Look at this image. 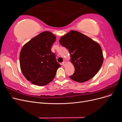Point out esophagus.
<instances>
[{"instance_id":"1","label":"esophagus","mask_w":122,"mask_h":122,"mask_svg":"<svg viewBox=\"0 0 122 122\" xmlns=\"http://www.w3.org/2000/svg\"><path fill=\"white\" fill-rule=\"evenodd\" d=\"M66 64V62L65 61H63V62H62V65L63 66H65Z\"/></svg>"}]
</instances>
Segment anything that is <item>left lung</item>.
<instances>
[{"mask_svg": "<svg viewBox=\"0 0 122 122\" xmlns=\"http://www.w3.org/2000/svg\"><path fill=\"white\" fill-rule=\"evenodd\" d=\"M61 46L69 50L71 61L75 67L72 80L84 82L96 74L103 61L101 46L82 33L71 30L61 36L60 40Z\"/></svg>", "mask_w": 122, "mask_h": 122, "instance_id": "8db88e82", "label": "left lung"}]
</instances>
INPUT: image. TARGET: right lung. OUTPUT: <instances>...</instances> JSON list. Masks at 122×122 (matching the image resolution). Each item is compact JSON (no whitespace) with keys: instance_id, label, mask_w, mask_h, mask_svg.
<instances>
[{"instance_id":"obj_1","label":"right lung","mask_w":122,"mask_h":122,"mask_svg":"<svg viewBox=\"0 0 122 122\" xmlns=\"http://www.w3.org/2000/svg\"><path fill=\"white\" fill-rule=\"evenodd\" d=\"M56 37L44 31L25 44L20 53L22 73L32 84L44 86L52 81L61 67L51 47Z\"/></svg>"}]
</instances>
